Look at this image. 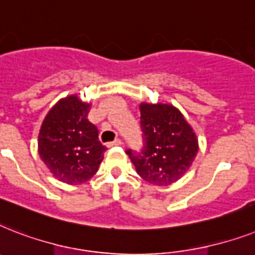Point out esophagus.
Here are the masks:
<instances>
[{
    "mask_svg": "<svg viewBox=\"0 0 255 255\" xmlns=\"http://www.w3.org/2000/svg\"><path fill=\"white\" fill-rule=\"evenodd\" d=\"M122 142H121V139H116V140H113V142H111V143H108V147H113V146H120V144H121Z\"/></svg>",
    "mask_w": 255,
    "mask_h": 255,
    "instance_id": "1",
    "label": "esophagus"
}]
</instances>
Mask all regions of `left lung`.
Returning a JSON list of instances; mask_svg holds the SVG:
<instances>
[{"mask_svg":"<svg viewBox=\"0 0 255 255\" xmlns=\"http://www.w3.org/2000/svg\"><path fill=\"white\" fill-rule=\"evenodd\" d=\"M143 147L128 150L138 175L154 185L178 182L192 166L199 140L192 126L172 104L140 103Z\"/></svg>","mask_w":255,"mask_h":255,"instance_id":"8db88e82","label":"left lung"}]
</instances>
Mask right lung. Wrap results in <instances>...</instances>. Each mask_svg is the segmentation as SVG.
Masks as SVG:
<instances>
[{"instance_id": "right-lung-1", "label": "right lung", "mask_w": 255, "mask_h": 255, "mask_svg": "<svg viewBox=\"0 0 255 255\" xmlns=\"http://www.w3.org/2000/svg\"><path fill=\"white\" fill-rule=\"evenodd\" d=\"M91 104L76 95L59 100L44 117L38 135L40 159L55 178L67 184H81L97 172L107 147L99 130L89 122Z\"/></svg>"}]
</instances>
